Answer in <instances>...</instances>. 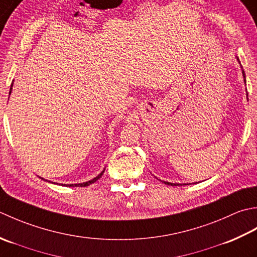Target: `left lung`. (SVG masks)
Wrapping results in <instances>:
<instances>
[{"label":"left lung","instance_id":"obj_1","mask_svg":"<svg viewBox=\"0 0 257 257\" xmlns=\"http://www.w3.org/2000/svg\"><path fill=\"white\" fill-rule=\"evenodd\" d=\"M237 61H238V63H239V65H240V62H239V60H238V57H237ZM240 69H242V73H243V77H244V83H246V76H245V72H244V70H243V67H242V65H240ZM163 183H165V184H167V185H172V186H177V185H182V184H177V183H170V182H164V181H162ZM183 185H187V184H183Z\"/></svg>","mask_w":257,"mask_h":257}]
</instances>
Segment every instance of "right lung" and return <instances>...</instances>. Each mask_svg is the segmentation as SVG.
<instances>
[{"label": "right lung", "mask_w": 257, "mask_h": 257, "mask_svg": "<svg viewBox=\"0 0 257 257\" xmlns=\"http://www.w3.org/2000/svg\"><path fill=\"white\" fill-rule=\"evenodd\" d=\"M12 86H13V83L11 84V87H10V93L9 94H11V92H12ZM104 171H105V169H104L101 173H99V174L96 176V177H94V179H92V180H90V181H87V182H84V183H80V184H62L63 186H70V187H75V186H78V187H84V186H88L90 184H92V183H94V182H96L98 179H101V176L103 175V173H104ZM43 180V179H42ZM45 181H48V180H45ZM50 182V181H49Z\"/></svg>", "instance_id": "obj_1"}]
</instances>
